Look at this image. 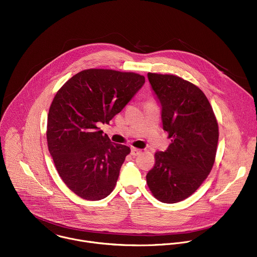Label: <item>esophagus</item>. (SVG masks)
Listing matches in <instances>:
<instances>
[{
  "label": "esophagus",
  "mask_w": 257,
  "mask_h": 257,
  "mask_svg": "<svg viewBox=\"0 0 257 257\" xmlns=\"http://www.w3.org/2000/svg\"><path fill=\"white\" fill-rule=\"evenodd\" d=\"M141 153H142L141 150H139L137 148H132V155L133 156H139Z\"/></svg>",
  "instance_id": "1"
}]
</instances>
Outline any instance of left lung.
Wrapping results in <instances>:
<instances>
[{
    "label": "left lung",
    "instance_id": "left-lung-1",
    "mask_svg": "<svg viewBox=\"0 0 257 257\" xmlns=\"http://www.w3.org/2000/svg\"><path fill=\"white\" fill-rule=\"evenodd\" d=\"M148 78L172 143L165 152L155 154L147 184L155 198L173 204L191 196L211 172L218 123L206 95L193 83L171 74L148 73Z\"/></svg>",
    "mask_w": 257,
    "mask_h": 257
}]
</instances>
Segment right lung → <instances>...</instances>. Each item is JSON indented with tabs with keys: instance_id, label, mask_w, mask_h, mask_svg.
Masks as SVG:
<instances>
[{
	"instance_id": "1",
	"label": "right lung",
	"mask_w": 257,
	"mask_h": 257,
	"mask_svg": "<svg viewBox=\"0 0 257 257\" xmlns=\"http://www.w3.org/2000/svg\"><path fill=\"white\" fill-rule=\"evenodd\" d=\"M145 83L143 75L87 69L56 93L48 113L47 143L65 185L88 201L107 197L131 149L97 127L120 112Z\"/></svg>"
}]
</instances>
